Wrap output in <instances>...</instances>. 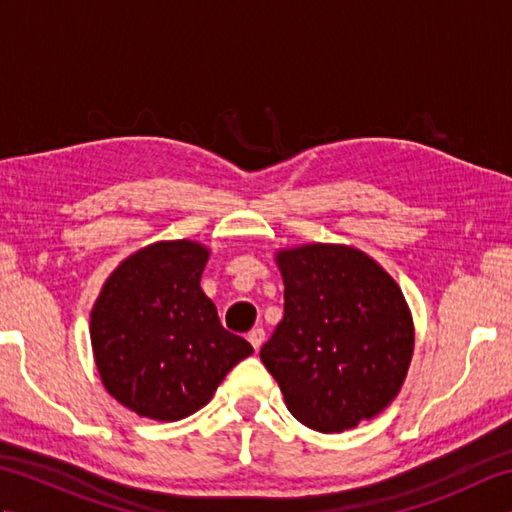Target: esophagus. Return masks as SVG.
<instances>
[{"label":"esophagus","instance_id":"obj_1","mask_svg":"<svg viewBox=\"0 0 512 512\" xmlns=\"http://www.w3.org/2000/svg\"><path fill=\"white\" fill-rule=\"evenodd\" d=\"M264 339H266V332H264V328H255V330H250V332H248V341H250V345L255 347V350H259V347H262Z\"/></svg>","mask_w":512,"mask_h":512}]
</instances>
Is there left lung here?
Segmentation results:
<instances>
[{"instance_id": "obj_1", "label": "left lung", "mask_w": 512, "mask_h": 512, "mask_svg": "<svg viewBox=\"0 0 512 512\" xmlns=\"http://www.w3.org/2000/svg\"><path fill=\"white\" fill-rule=\"evenodd\" d=\"M284 319L259 358L288 411L321 433L378 416L405 383L413 319L396 279L347 244L279 248Z\"/></svg>"}]
</instances>
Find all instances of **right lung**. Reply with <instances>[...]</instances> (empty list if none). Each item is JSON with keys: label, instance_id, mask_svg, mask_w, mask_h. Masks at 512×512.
I'll return each instance as SVG.
<instances>
[{"label": "right lung", "instance_id": "obj_1", "mask_svg": "<svg viewBox=\"0 0 512 512\" xmlns=\"http://www.w3.org/2000/svg\"><path fill=\"white\" fill-rule=\"evenodd\" d=\"M211 250L165 239L118 264L90 312L101 383L140 418L176 422L202 409L231 369L253 354L222 328L200 279Z\"/></svg>", "mask_w": 512, "mask_h": 512}]
</instances>
